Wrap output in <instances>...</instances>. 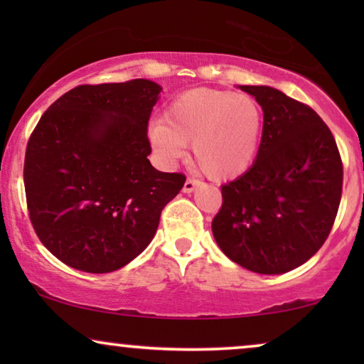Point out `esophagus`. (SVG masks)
<instances>
[{"label": "esophagus", "mask_w": 364, "mask_h": 364, "mask_svg": "<svg viewBox=\"0 0 364 364\" xmlns=\"http://www.w3.org/2000/svg\"><path fill=\"white\" fill-rule=\"evenodd\" d=\"M198 181H196V178H192V177H188L187 181H186V183H183V192L186 193H191V192H193V188H196L197 186H198Z\"/></svg>", "instance_id": "1"}]
</instances>
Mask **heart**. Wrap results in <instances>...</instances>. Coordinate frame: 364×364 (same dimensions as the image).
Here are the masks:
<instances>
[{
    "label": "heart",
    "instance_id": "b5f03b06",
    "mask_svg": "<svg viewBox=\"0 0 364 364\" xmlns=\"http://www.w3.org/2000/svg\"><path fill=\"white\" fill-rule=\"evenodd\" d=\"M262 111L247 94L192 89L177 96L166 119L151 126V144L161 161L172 164L192 144L193 161L207 177L240 176L255 159Z\"/></svg>",
    "mask_w": 364,
    "mask_h": 364
}]
</instances>
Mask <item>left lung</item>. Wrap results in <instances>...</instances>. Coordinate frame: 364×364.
<instances>
[{"mask_svg": "<svg viewBox=\"0 0 364 364\" xmlns=\"http://www.w3.org/2000/svg\"><path fill=\"white\" fill-rule=\"evenodd\" d=\"M263 109L255 162L222 186L212 220L220 250L247 270L278 275L320 250L335 223L343 162L330 127L310 106L268 86H240Z\"/></svg>", "mask_w": 364, "mask_h": 364, "instance_id": "obj_1", "label": "left lung"}]
</instances>
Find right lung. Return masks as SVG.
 Instances as JSON below:
<instances>
[{"label":"right lung","mask_w":364,"mask_h":364,"mask_svg":"<svg viewBox=\"0 0 364 364\" xmlns=\"http://www.w3.org/2000/svg\"><path fill=\"white\" fill-rule=\"evenodd\" d=\"M161 86L149 79L82 84L39 119L24 157L29 220L66 265L109 273L156 235L186 176L154 168L147 124Z\"/></svg>","instance_id":"add662e5"}]
</instances>
